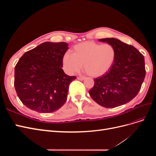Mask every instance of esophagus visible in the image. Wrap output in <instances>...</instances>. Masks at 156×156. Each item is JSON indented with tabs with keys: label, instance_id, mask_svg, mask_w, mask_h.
<instances>
[{
	"label": "esophagus",
	"instance_id": "1",
	"mask_svg": "<svg viewBox=\"0 0 156 156\" xmlns=\"http://www.w3.org/2000/svg\"><path fill=\"white\" fill-rule=\"evenodd\" d=\"M85 79H86V77H77V79L80 80V81H83V80H84Z\"/></svg>",
	"mask_w": 156,
	"mask_h": 156
}]
</instances>
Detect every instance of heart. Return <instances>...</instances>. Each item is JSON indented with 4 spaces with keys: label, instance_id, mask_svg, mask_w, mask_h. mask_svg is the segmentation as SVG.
I'll return each mask as SVG.
<instances>
[{
    "label": "heart",
    "instance_id": "heart-1",
    "mask_svg": "<svg viewBox=\"0 0 156 156\" xmlns=\"http://www.w3.org/2000/svg\"><path fill=\"white\" fill-rule=\"evenodd\" d=\"M73 53L66 51L62 58L65 70L69 74L84 70L92 77H100L111 69L115 62L116 51L108 44L83 42L74 46Z\"/></svg>",
    "mask_w": 156,
    "mask_h": 156
}]
</instances>
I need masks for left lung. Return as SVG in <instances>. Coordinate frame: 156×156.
Listing matches in <instances>:
<instances>
[{
    "label": "left lung",
    "instance_id": "obj_1",
    "mask_svg": "<svg viewBox=\"0 0 156 156\" xmlns=\"http://www.w3.org/2000/svg\"><path fill=\"white\" fill-rule=\"evenodd\" d=\"M99 41L114 47L116 57L105 74L94 79V85L89 94L98 104L106 108L124 105L137 95L144 81V56L133 46L114 37Z\"/></svg>",
    "mask_w": 156,
    "mask_h": 156
}]
</instances>
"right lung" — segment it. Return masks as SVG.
I'll return each mask as SVG.
<instances>
[{
  "instance_id": "right-lung-1",
  "label": "right lung",
  "mask_w": 156,
  "mask_h": 156,
  "mask_svg": "<svg viewBox=\"0 0 156 156\" xmlns=\"http://www.w3.org/2000/svg\"><path fill=\"white\" fill-rule=\"evenodd\" d=\"M66 42L47 41L25 53L15 67L14 86L26 107L41 113L57 111L66 101L70 83L77 77L62 69Z\"/></svg>"
}]
</instances>
